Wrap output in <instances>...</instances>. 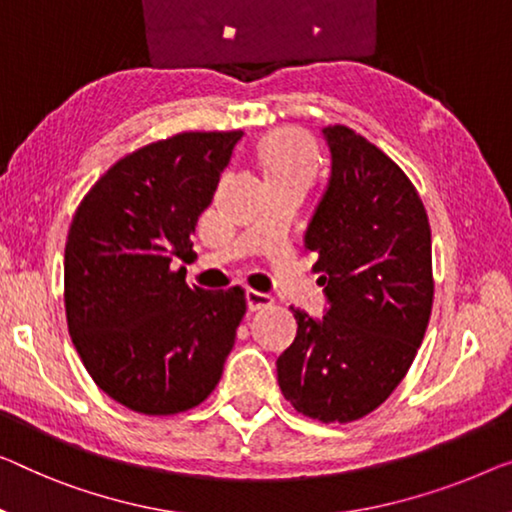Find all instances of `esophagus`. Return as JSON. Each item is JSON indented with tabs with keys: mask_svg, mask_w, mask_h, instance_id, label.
Segmentation results:
<instances>
[{
	"mask_svg": "<svg viewBox=\"0 0 512 512\" xmlns=\"http://www.w3.org/2000/svg\"><path fill=\"white\" fill-rule=\"evenodd\" d=\"M246 301H248V310H250V312H257V310L271 308V305H273V296L262 294V292H255V289H248V292H246Z\"/></svg>",
	"mask_w": 512,
	"mask_h": 512,
	"instance_id": "34e87169",
	"label": "esophagus"
}]
</instances>
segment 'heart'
Returning a JSON list of instances; mask_svg holds the SVG:
<instances>
[{"mask_svg":"<svg viewBox=\"0 0 512 512\" xmlns=\"http://www.w3.org/2000/svg\"><path fill=\"white\" fill-rule=\"evenodd\" d=\"M262 163L269 177L310 181L317 167V149L301 131H278L264 142Z\"/></svg>","mask_w":512,"mask_h":512,"instance_id":"obj_1","label":"heart"}]
</instances>
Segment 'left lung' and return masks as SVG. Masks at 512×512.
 Returning <instances> with one entry per match:
<instances>
[{
  "instance_id": "8db88e82",
  "label": "left lung",
  "mask_w": 512,
  "mask_h": 512,
  "mask_svg": "<svg viewBox=\"0 0 512 512\" xmlns=\"http://www.w3.org/2000/svg\"><path fill=\"white\" fill-rule=\"evenodd\" d=\"M331 177L305 232L326 315L294 310L296 338L276 361L299 414L352 423L386 402L430 322L432 236L414 183L347 126H326Z\"/></svg>"
}]
</instances>
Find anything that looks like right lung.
<instances>
[{"instance_id":"right-lung-1","label":"right lung","mask_w":512,"mask_h":512,"mask_svg":"<svg viewBox=\"0 0 512 512\" xmlns=\"http://www.w3.org/2000/svg\"><path fill=\"white\" fill-rule=\"evenodd\" d=\"M243 131L179 133L117 160L75 211L64 253L68 333L91 379L124 407L170 416L211 395L246 315V292L186 285L193 255Z\"/></svg>"}]
</instances>
